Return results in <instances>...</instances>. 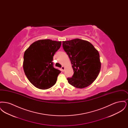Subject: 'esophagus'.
Segmentation results:
<instances>
[{"label": "esophagus", "instance_id": "esophagus-1", "mask_svg": "<svg viewBox=\"0 0 128 128\" xmlns=\"http://www.w3.org/2000/svg\"><path fill=\"white\" fill-rule=\"evenodd\" d=\"M61 70H62L63 72L64 70H65V68L64 66H62V67H61Z\"/></svg>", "mask_w": 128, "mask_h": 128}]
</instances>
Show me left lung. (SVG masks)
<instances>
[{
	"label": "left lung",
	"mask_w": 128,
	"mask_h": 128,
	"mask_svg": "<svg viewBox=\"0 0 128 128\" xmlns=\"http://www.w3.org/2000/svg\"><path fill=\"white\" fill-rule=\"evenodd\" d=\"M62 46L68 55L73 68V76L68 82L77 88L91 84L98 77L101 69L99 52L88 41L80 39L62 42Z\"/></svg>",
	"instance_id": "left-lung-1"
}]
</instances>
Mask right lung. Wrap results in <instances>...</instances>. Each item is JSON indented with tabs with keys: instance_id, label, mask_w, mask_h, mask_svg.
Here are the masks:
<instances>
[{
	"instance_id": "1",
	"label": "right lung",
	"mask_w": 128,
	"mask_h": 128,
	"mask_svg": "<svg viewBox=\"0 0 128 128\" xmlns=\"http://www.w3.org/2000/svg\"><path fill=\"white\" fill-rule=\"evenodd\" d=\"M60 41L38 40L26 50L23 67L30 83L40 89H47L56 83L61 71L53 66V56L61 46Z\"/></svg>"
}]
</instances>
